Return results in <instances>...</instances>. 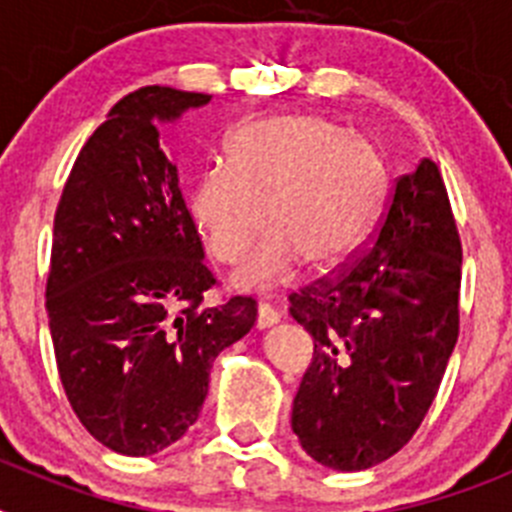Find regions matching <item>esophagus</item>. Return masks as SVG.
I'll use <instances>...</instances> for the list:
<instances>
[{"mask_svg": "<svg viewBox=\"0 0 512 512\" xmlns=\"http://www.w3.org/2000/svg\"><path fill=\"white\" fill-rule=\"evenodd\" d=\"M282 320V312H277L271 305H261L259 307V315H256V328L266 330L271 325H277Z\"/></svg>", "mask_w": 512, "mask_h": 512, "instance_id": "obj_1", "label": "esophagus"}]
</instances>
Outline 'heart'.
I'll return each mask as SVG.
<instances>
[{
	"instance_id": "1",
	"label": "heart",
	"mask_w": 512,
	"mask_h": 512,
	"mask_svg": "<svg viewBox=\"0 0 512 512\" xmlns=\"http://www.w3.org/2000/svg\"><path fill=\"white\" fill-rule=\"evenodd\" d=\"M228 164L207 166L187 197L194 230L215 264L233 266L269 223L271 233L233 274L235 289H269L330 274L366 246L387 189L366 138L320 115H269L228 140Z\"/></svg>"
}]
</instances>
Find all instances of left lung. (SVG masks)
<instances>
[{"label": "left lung", "instance_id": "obj_1", "mask_svg": "<svg viewBox=\"0 0 512 512\" xmlns=\"http://www.w3.org/2000/svg\"><path fill=\"white\" fill-rule=\"evenodd\" d=\"M461 241L441 171L397 179L374 243L333 279L292 295L315 341L292 405L307 456L361 472L413 438L459 338Z\"/></svg>", "mask_w": 512, "mask_h": 512}]
</instances>
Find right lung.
Returning <instances> with one entry per match:
<instances>
[{
    "instance_id": "obj_1",
    "label": "right lung",
    "mask_w": 512,
    "mask_h": 512,
    "mask_svg": "<svg viewBox=\"0 0 512 512\" xmlns=\"http://www.w3.org/2000/svg\"><path fill=\"white\" fill-rule=\"evenodd\" d=\"M210 94L143 87L84 143L53 220L45 310L81 425L122 456L164 451L200 418L212 361L256 323L251 297L205 305L215 284L158 143Z\"/></svg>"
}]
</instances>
